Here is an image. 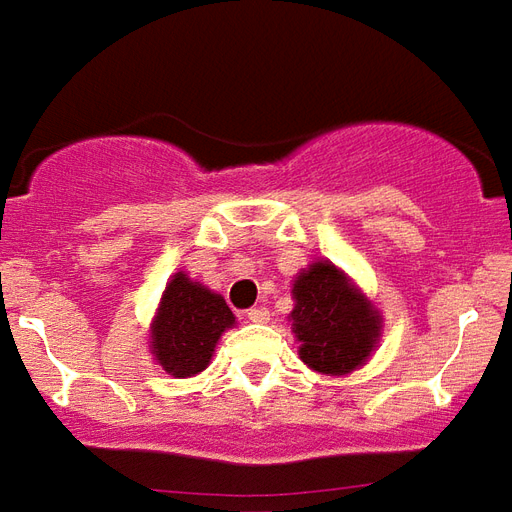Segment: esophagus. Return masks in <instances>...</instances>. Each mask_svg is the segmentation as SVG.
I'll return each mask as SVG.
<instances>
[{
    "instance_id": "1",
    "label": "esophagus",
    "mask_w": 512,
    "mask_h": 512,
    "mask_svg": "<svg viewBox=\"0 0 512 512\" xmlns=\"http://www.w3.org/2000/svg\"><path fill=\"white\" fill-rule=\"evenodd\" d=\"M245 319L253 324L270 322V308H267V305H256V308H251V311L245 313Z\"/></svg>"
}]
</instances>
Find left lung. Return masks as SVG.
Here are the masks:
<instances>
[{"mask_svg":"<svg viewBox=\"0 0 512 512\" xmlns=\"http://www.w3.org/2000/svg\"><path fill=\"white\" fill-rule=\"evenodd\" d=\"M292 327L302 363L319 374H349L379 341V316L330 261H316L294 281Z\"/></svg>","mask_w":512,"mask_h":512,"instance_id":"obj_1","label":"left lung"}]
</instances>
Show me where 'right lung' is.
<instances>
[{"mask_svg": "<svg viewBox=\"0 0 512 512\" xmlns=\"http://www.w3.org/2000/svg\"><path fill=\"white\" fill-rule=\"evenodd\" d=\"M231 324L234 313L220 294L177 272L152 324V354L177 379L199 374L210 365L220 333Z\"/></svg>", "mask_w": 512, "mask_h": 512, "instance_id": "obj_1", "label": "right lung"}]
</instances>
